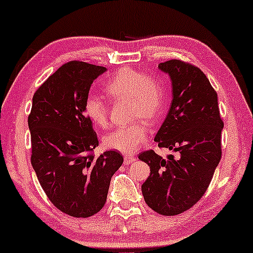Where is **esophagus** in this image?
<instances>
[{"mask_svg": "<svg viewBox=\"0 0 253 253\" xmlns=\"http://www.w3.org/2000/svg\"><path fill=\"white\" fill-rule=\"evenodd\" d=\"M134 160H136V157H134L133 155H126V156H124V164H126V165H130V164L133 163Z\"/></svg>", "mask_w": 253, "mask_h": 253, "instance_id": "1", "label": "esophagus"}]
</instances>
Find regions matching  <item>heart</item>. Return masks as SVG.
Wrapping results in <instances>:
<instances>
[{
	"label": "heart",
	"instance_id": "b5f03b06",
	"mask_svg": "<svg viewBox=\"0 0 253 253\" xmlns=\"http://www.w3.org/2000/svg\"><path fill=\"white\" fill-rule=\"evenodd\" d=\"M104 90L113 100L129 101L130 119L144 117L150 121L159 119L166 106V91L155 74L131 68L116 72L107 84ZM84 113L96 126L106 127L109 122V110L104 101L95 95H88L84 101ZM149 126L138 119L126 126H120L103 138L104 146L132 153L146 142Z\"/></svg>",
	"mask_w": 253,
	"mask_h": 253
}]
</instances>
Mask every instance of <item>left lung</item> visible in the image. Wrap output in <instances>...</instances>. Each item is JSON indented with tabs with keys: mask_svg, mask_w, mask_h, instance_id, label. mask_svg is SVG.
I'll list each match as a JSON object with an SVG mask.
<instances>
[{
	"mask_svg": "<svg viewBox=\"0 0 253 253\" xmlns=\"http://www.w3.org/2000/svg\"><path fill=\"white\" fill-rule=\"evenodd\" d=\"M159 68L170 77L173 98L155 140L178 157L164 159L153 150L140 152L138 158L151 170L142 193L152 211L174 216L192 208L211 185L222 157L223 121L217 93L199 67L170 59Z\"/></svg>",
	"mask_w": 253,
	"mask_h": 253,
	"instance_id": "obj_1",
	"label": "left lung"
}]
</instances>
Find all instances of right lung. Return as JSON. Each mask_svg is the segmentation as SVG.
<instances>
[{
    "label": "right lung",
    "mask_w": 253,
    "mask_h": 253,
    "mask_svg": "<svg viewBox=\"0 0 253 253\" xmlns=\"http://www.w3.org/2000/svg\"><path fill=\"white\" fill-rule=\"evenodd\" d=\"M104 71L84 61L64 64L36 90L28 117L39 183L52 205L73 217L103 208L111 176L123 164L117 151L95 157L97 136L84 113L91 84Z\"/></svg>",
    "instance_id": "add662e5"
}]
</instances>
